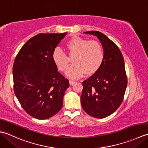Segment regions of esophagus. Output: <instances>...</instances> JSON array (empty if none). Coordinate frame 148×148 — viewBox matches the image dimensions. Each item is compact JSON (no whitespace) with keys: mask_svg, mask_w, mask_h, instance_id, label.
<instances>
[{"mask_svg":"<svg viewBox=\"0 0 148 148\" xmlns=\"http://www.w3.org/2000/svg\"><path fill=\"white\" fill-rule=\"evenodd\" d=\"M69 82H70V85L72 86V85H73V84H74L75 82H75V80H70V81H69Z\"/></svg>","mask_w":148,"mask_h":148,"instance_id":"esophagus-1","label":"esophagus"}]
</instances>
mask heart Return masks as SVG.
I'll use <instances>...</instances> for the list:
<instances>
[{
    "instance_id": "obj_1",
    "label": "heart",
    "mask_w": 148,
    "mask_h": 148,
    "mask_svg": "<svg viewBox=\"0 0 148 148\" xmlns=\"http://www.w3.org/2000/svg\"><path fill=\"white\" fill-rule=\"evenodd\" d=\"M65 49L70 57H73V64L68 68L66 76L71 78H79L86 72L92 74L97 71L103 64L104 50L98 41L89 40L78 36L70 39L65 43ZM52 61L60 71H64L68 68L70 59L59 48L52 52Z\"/></svg>"
}]
</instances>
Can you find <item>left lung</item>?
<instances>
[{"label":"left lung","instance_id":"left-lung-1","mask_svg":"<svg viewBox=\"0 0 148 148\" xmlns=\"http://www.w3.org/2000/svg\"><path fill=\"white\" fill-rule=\"evenodd\" d=\"M84 33L93 34L99 39L105 56L99 70L83 81L81 105L89 116L102 119L115 112L124 98L128 83L124 59L119 47L103 33Z\"/></svg>","mask_w":148,"mask_h":148}]
</instances>
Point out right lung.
I'll use <instances>...</instances> for the list:
<instances>
[{"label": "right lung", "instance_id": "right-lung-1", "mask_svg": "<svg viewBox=\"0 0 148 148\" xmlns=\"http://www.w3.org/2000/svg\"><path fill=\"white\" fill-rule=\"evenodd\" d=\"M41 33L26 42L15 57L14 92L24 110L38 119H47L61 109L69 80L57 71L52 52L64 38Z\"/></svg>", "mask_w": 148, "mask_h": 148}]
</instances>
